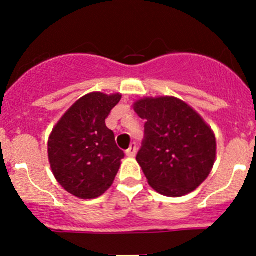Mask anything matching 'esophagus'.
Here are the masks:
<instances>
[{"label":"esophagus","instance_id":"obj_1","mask_svg":"<svg viewBox=\"0 0 256 256\" xmlns=\"http://www.w3.org/2000/svg\"><path fill=\"white\" fill-rule=\"evenodd\" d=\"M136 150H137L136 144H131L130 148H128V150H126V156H128V157H135Z\"/></svg>","mask_w":256,"mask_h":256}]
</instances>
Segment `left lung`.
Listing matches in <instances>:
<instances>
[{
    "mask_svg": "<svg viewBox=\"0 0 256 256\" xmlns=\"http://www.w3.org/2000/svg\"><path fill=\"white\" fill-rule=\"evenodd\" d=\"M144 124L136 160L157 192L180 198L210 176L216 160L214 131L189 104L176 96H146L134 103Z\"/></svg>",
    "mask_w": 256,
    "mask_h": 256,
    "instance_id": "obj_1",
    "label": "left lung"
}]
</instances>
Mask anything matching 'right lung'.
Here are the masks:
<instances>
[{"mask_svg": "<svg viewBox=\"0 0 256 256\" xmlns=\"http://www.w3.org/2000/svg\"><path fill=\"white\" fill-rule=\"evenodd\" d=\"M121 94L92 92L83 96L54 126L48 156L54 176L71 195L99 198L114 182L124 152L106 128V119Z\"/></svg>", "mask_w": 256, "mask_h": 256, "instance_id": "add662e5", "label": "right lung"}]
</instances>
